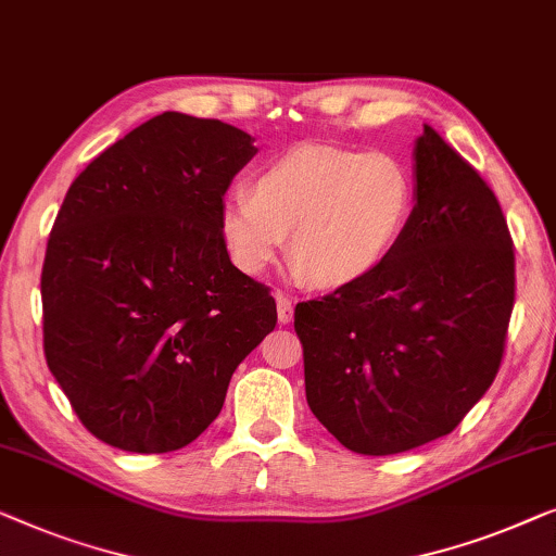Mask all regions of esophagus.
<instances>
[{
  "mask_svg": "<svg viewBox=\"0 0 556 556\" xmlns=\"http://www.w3.org/2000/svg\"><path fill=\"white\" fill-rule=\"evenodd\" d=\"M275 300H277V319L281 325H289L292 323V317H294V304H292V300H289V296H285V294H275Z\"/></svg>",
  "mask_w": 556,
  "mask_h": 556,
  "instance_id": "esophagus-1",
  "label": "esophagus"
}]
</instances>
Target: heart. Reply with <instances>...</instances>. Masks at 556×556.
Segmentation results:
<instances>
[{"label":"heart","instance_id":"1","mask_svg":"<svg viewBox=\"0 0 556 556\" xmlns=\"http://www.w3.org/2000/svg\"><path fill=\"white\" fill-rule=\"evenodd\" d=\"M410 214L413 181L395 155L307 143L271 159L252 191L226 193L216 226L241 275L262 277L285 252L289 233L292 279L340 289L390 260Z\"/></svg>","mask_w":556,"mask_h":556}]
</instances>
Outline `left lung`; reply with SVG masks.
Listing matches in <instances>:
<instances>
[{
  "mask_svg": "<svg viewBox=\"0 0 556 556\" xmlns=\"http://www.w3.org/2000/svg\"><path fill=\"white\" fill-rule=\"evenodd\" d=\"M413 181L390 260L294 309L309 410L365 456L448 435L494 382L514 309L502 206L431 125L413 148Z\"/></svg>",
  "mask_w": 556,
  "mask_h": 556,
  "instance_id": "obj_1",
  "label": "left lung"
}]
</instances>
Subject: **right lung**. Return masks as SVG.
Masks as SVG:
<instances>
[{
  "label": "right lung",
  "instance_id": "add662e5",
  "mask_svg": "<svg viewBox=\"0 0 556 556\" xmlns=\"http://www.w3.org/2000/svg\"><path fill=\"white\" fill-rule=\"evenodd\" d=\"M254 155L249 132L168 111L70 186L42 267L45 357L103 443L168 453L197 441L275 330V296L233 267L216 226Z\"/></svg>",
  "mask_w": 556,
  "mask_h": 556
}]
</instances>
